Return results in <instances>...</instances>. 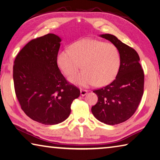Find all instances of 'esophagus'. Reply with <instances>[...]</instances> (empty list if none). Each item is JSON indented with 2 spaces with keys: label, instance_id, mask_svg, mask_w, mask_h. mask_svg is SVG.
Segmentation results:
<instances>
[{
  "label": "esophagus",
  "instance_id": "esophagus-1",
  "mask_svg": "<svg viewBox=\"0 0 160 160\" xmlns=\"http://www.w3.org/2000/svg\"><path fill=\"white\" fill-rule=\"evenodd\" d=\"M80 93H81V96H86V94L88 93V91L84 90V89H81V90H80Z\"/></svg>",
  "mask_w": 160,
  "mask_h": 160
}]
</instances>
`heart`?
Returning <instances> with one entry per match:
<instances>
[{"label": "heart", "instance_id": "obj_1", "mask_svg": "<svg viewBox=\"0 0 160 160\" xmlns=\"http://www.w3.org/2000/svg\"><path fill=\"white\" fill-rule=\"evenodd\" d=\"M56 61L66 76L75 74L82 66V72L69 78L72 83L82 86L95 83L103 86L115 78L121 63V55L115 44L84 38L72 43L69 50L59 52Z\"/></svg>", "mask_w": 160, "mask_h": 160}]
</instances>
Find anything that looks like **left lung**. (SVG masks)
<instances>
[{
    "label": "left lung",
    "mask_w": 160,
    "mask_h": 160,
    "mask_svg": "<svg viewBox=\"0 0 160 160\" xmlns=\"http://www.w3.org/2000/svg\"><path fill=\"white\" fill-rule=\"evenodd\" d=\"M115 44L121 55L116 78L110 84L93 92L98 100L91 108L94 117L101 122L115 125L124 122L135 113L143 95L144 72L140 58L133 48L114 35H100Z\"/></svg>",
    "instance_id": "1"
}]
</instances>
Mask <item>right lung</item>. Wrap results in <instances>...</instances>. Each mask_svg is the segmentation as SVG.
Masks as SVG:
<instances>
[{
    "label": "right lung",
    "mask_w": 160,
    "mask_h": 160,
    "mask_svg": "<svg viewBox=\"0 0 160 160\" xmlns=\"http://www.w3.org/2000/svg\"><path fill=\"white\" fill-rule=\"evenodd\" d=\"M60 38L53 33L32 39L17 55L13 65L15 94L22 110L36 122L53 125L64 121L80 90L67 82L56 58Z\"/></svg>",
    "instance_id": "obj_1"
}]
</instances>
